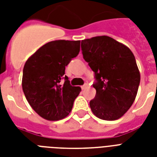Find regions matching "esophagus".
Instances as JSON below:
<instances>
[{
    "label": "esophagus",
    "instance_id": "obj_1",
    "mask_svg": "<svg viewBox=\"0 0 157 157\" xmlns=\"http://www.w3.org/2000/svg\"><path fill=\"white\" fill-rule=\"evenodd\" d=\"M89 87L88 84H85V85H83V86H81V89L82 90H86V89H87Z\"/></svg>",
    "mask_w": 157,
    "mask_h": 157
}]
</instances>
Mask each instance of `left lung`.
<instances>
[{
    "mask_svg": "<svg viewBox=\"0 0 157 157\" xmlns=\"http://www.w3.org/2000/svg\"><path fill=\"white\" fill-rule=\"evenodd\" d=\"M81 50L94 72L96 95L90 102L91 111L99 119H119L134 103L140 83L134 54L107 36L83 40Z\"/></svg>",
    "mask_w": 157,
    "mask_h": 157,
    "instance_id": "obj_1",
    "label": "left lung"
}]
</instances>
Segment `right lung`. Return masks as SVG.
Instances as JSON below:
<instances>
[{
	"label": "right lung",
	"instance_id": "right-lung-1",
	"mask_svg": "<svg viewBox=\"0 0 157 157\" xmlns=\"http://www.w3.org/2000/svg\"><path fill=\"white\" fill-rule=\"evenodd\" d=\"M80 40H53L25 63L22 86L27 100L39 116L59 121L68 116L81 89L71 86L65 67L80 52ZM64 82L62 83V80Z\"/></svg>",
	"mask_w": 157,
	"mask_h": 157
}]
</instances>
